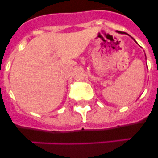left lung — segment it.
<instances>
[{
	"mask_svg": "<svg viewBox=\"0 0 158 158\" xmlns=\"http://www.w3.org/2000/svg\"><path fill=\"white\" fill-rule=\"evenodd\" d=\"M116 32H117V33H119V34H125V35H128V34H127L126 32H122V31H116ZM131 38H132V37H131ZM132 39H133V38H132ZM133 40H134V39H133ZM134 41H135V43H137V42H136V41H135V40H134Z\"/></svg>",
	"mask_w": 158,
	"mask_h": 158,
	"instance_id": "8db88e82",
	"label": "left lung"
}]
</instances>
